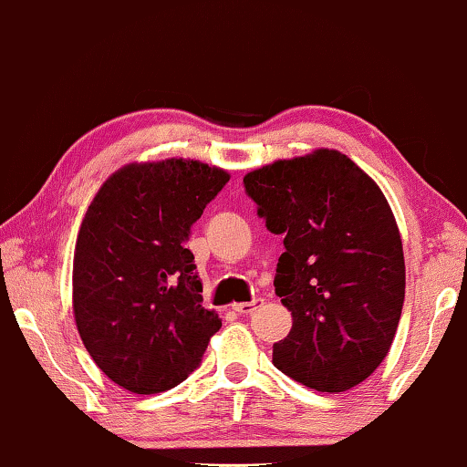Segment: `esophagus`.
<instances>
[{
    "label": "esophagus",
    "mask_w": 467,
    "mask_h": 467,
    "mask_svg": "<svg viewBox=\"0 0 467 467\" xmlns=\"http://www.w3.org/2000/svg\"><path fill=\"white\" fill-rule=\"evenodd\" d=\"M264 304L262 297H254L252 302H243V304H234L233 310L236 312V315H252V312H255L260 306Z\"/></svg>",
    "instance_id": "34e87169"
}]
</instances>
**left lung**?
Listing matches in <instances>:
<instances>
[{"instance_id":"left-lung-1","label":"left lung","mask_w":467,"mask_h":467,"mask_svg":"<svg viewBox=\"0 0 467 467\" xmlns=\"http://www.w3.org/2000/svg\"><path fill=\"white\" fill-rule=\"evenodd\" d=\"M245 192L283 234L275 294L294 317L273 363L318 392L365 381L392 346L405 302L400 233L384 192L337 150L249 171Z\"/></svg>"}]
</instances>
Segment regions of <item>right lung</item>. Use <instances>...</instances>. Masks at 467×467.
<instances>
[{
  "label": "right lung",
  "instance_id": "1",
  "mask_svg": "<svg viewBox=\"0 0 467 467\" xmlns=\"http://www.w3.org/2000/svg\"><path fill=\"white\" fill-rule=\"evenodd\" d=\"M231 176L184 159L131 163L96 192L73 262V312L102 373L134 394L165 392L199 367L222 327L184 243Z\"/></svg>",
  "mask_w": 467,
  "mask_h": 467
}]
</instances>
